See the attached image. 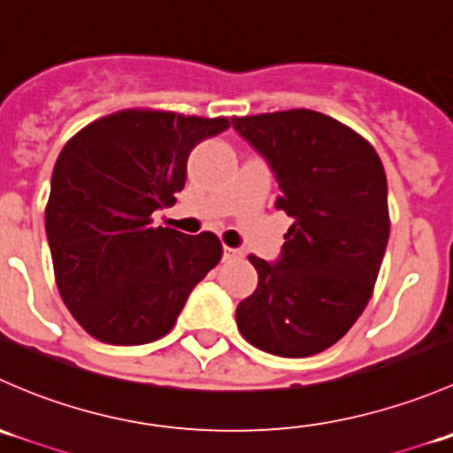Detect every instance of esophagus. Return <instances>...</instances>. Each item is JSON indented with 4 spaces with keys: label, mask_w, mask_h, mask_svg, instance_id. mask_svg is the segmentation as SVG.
Instances as JSON below:
<instances>
[{
    "label": "esophagus",
    "mask_w": 453,
    "mask_h": 453,
    "mask_svg": "<svg viewBox=\"0 0 453 453\" xmlns=\"http://www.w3.org/2000/svg\"><path fill=\"white\" fill-rule=\"evenodd\" d=\"M239 256H243V252H241V250H236V248H223V258L226 260H230V258H239Z\"/></svg>",
    "instance_id": "34e87169"
}]
</instances>
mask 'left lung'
<instances>
[{"label":"left lung","instance_id":"8db88e82","mask_svg":"<svg viewBox=\"0 0 453 453\" xmlns=\"http://www.w3.org/2000/svg\"><path fill=\"white\" fill-rule=\"evenodd\" d=\"M232 127L269 164L276 208L294 219L273 263L250 256L258 285L236 307L239 331L278 357L322 353L372 296L390 236L383 164L362 135L311 109L232 118Z\"/></svg>","mask_w":453,"mask_h":453}]
</instances>
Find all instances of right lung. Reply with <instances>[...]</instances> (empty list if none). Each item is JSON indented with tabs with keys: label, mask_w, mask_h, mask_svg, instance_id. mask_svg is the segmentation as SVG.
<instances>
[{
	"label": "right lung",
	"mask_w": 453,
	"mask_h": 453,
	"mask_svg": "<svg viewBox=\"0 0 453 453\" xmlns=\"http://www.w3.org/2000/svg\"><path fill=\"white\" fill-rule=\"evenodd\" d=\"M227 127V118L127 109L63 146L45 234L58 294L96 340L135 346L164 337L221 260L212 232L153 227L150 214L177 201L190 150Z\"/></svg>",
	"instance_id": "obj_1"
}]
</instances>
